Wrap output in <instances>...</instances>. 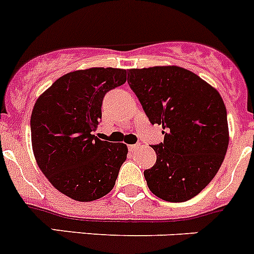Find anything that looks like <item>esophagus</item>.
I'll use <instances>...</instances> for the list:
<instances>
[{"instance_id": "esophagus-1", "label": "esophagus", "mask_w": 254, "mask_h": 254, "mask_svg": "<svg viewBox=\"0 0 254 254\" xmlns=\"http://www.w3.org/2000/svg\"><path fill=\"white\" fill-rule=\"evenodd\" d=\"M138 148H139V144H131V146H128V149L131 152H136Z\"/></svg>"}]
</instances>
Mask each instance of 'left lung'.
<instances>
[{"label": "left lung", "mask_w": 254, "mask_h": 254, "mask_svg": "<svg viewBox=\"0 0 254 254\" xmlns=\"http://www.w3.org/2000/svg\"><path fill=\"white\" fill-rule=\"evenodd\" d=\"M152 125H162L157 161L144 171L153 194L168 202L197 195L216 176L228 148L223 100L201 77L177 66L129 69L127 77Z\"/></svg>", "instance_id": "8db88e82"}]
</instances>
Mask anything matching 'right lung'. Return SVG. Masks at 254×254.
Wrapping results in <instances>:
<instances>
[{
  "label": "right lung",
  "instance_id": "1",
  "mask_svg": "<svg viewBox=\"0 0 254 254\" xmlns=\"http://www.w3.org/2000/svg\"><path fill=\"white\" fill-rule=\"evenodd\" d=\"M126 69L95 67L69 72L38 97L31 138L38 167L72 199L95 201L115 187L127 146L95 136L105 95L126 82Z\"/></svg>",
  "mask_w": 254,
  "mask_h": 254
}]
</instances>
